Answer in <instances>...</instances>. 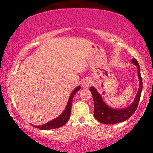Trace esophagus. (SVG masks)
Here are the masks:
<instances>
[{
	"label": "esophagus",
	"instance_id": "1",
	"mask_svg": "<svg viewBox=\"0 0 153 153\" xmlns=\"http://www.w3.org/2000/svg\"><path fill=\"white\" fill-rule=\"evenodd\" d=\"M91 84H92L91 79L89 78H86L83 81L82 85L83 88H88Z\"/></svg>",
	"mask_w": 153,
	"mask_h": 153
}]
</instances>
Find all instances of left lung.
<instances>
[{
	"label": "left lung",
	"instance_id": "left-lung-1",
	"mask_svg": "<svg viewBox=\"0 0 153 153\" xmlns=\"http://www.w3.org/2000/svg\"><path fill=\"white\" fill-rule=\"evenodd\" d=\"M131 63L135 65L138 68V75L139 79V89L135 97L134 102L128 107L115 109V108L108 107L103 101L102 97L97 92L94 87H90V90L91 92L94 100V117L99 122L104 124H115L122 122L128 120L135 112L138 107L139 100L142 89V82L140 74V69L139 64L135 58L131 60Z\"/></svg>",
	"mask_w": 153,
	"mask_h": 153
}]
</instances>
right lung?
<instances>
[{"label":"right lung","mask_w":153,"mask_h":153,"mask_svg":"<svg viewBox=\"0 0 153 153\" xmlns=\"http://www.w3.org/2000/svg\"><path fill=\"white\" fill-rule=\"evenodd\" d=\"M80 88H81V87L77 86L73 90V92H71L70 97L69 98L68 102H67L64 111L62 113L61 115H59L58 117H56V119H55V120L49 121L48 123L44 124V125L33 126L36 128H39L40 129H44V130H46V129H52L58 128L64 126L65 124L67 122V121L69 120V117H70L72 100H73L74 96L79 90H80Z\"/></svg>","instance_id":"add662e5"}]
</instances>
